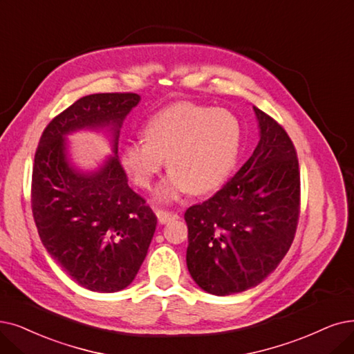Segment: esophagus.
Masks as SVG:
<instances>
[{"mask_svg":"<svg viewBox=\"0 0 354 354\" xmlns=\"http://www.w3.org/2000/svg\"><path fill=\"white\" fill-rule=\"evenodd\" d=\"M155 215H157L160 223H167L171 219H176L178 215L174 214V212H168V210H164V209H157L155 210Z\"/></svg>","mask_w":354,"mask_h":354,"instance_id":"1","label":"esophagus"}]
</instances>
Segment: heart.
Listing matches in <instances>:
<instances>
[{
	"label": "heart",
	"instance_id": "b5f03b06",
	"mask_svg": "<svg viewBox=\"0 0 354 354\" xmlns=\"http://www.w3.org/2000/svg\"><path fill=\"white\" fill-rule=\"evenodd\" d=\"M144 136L124 145L123 167L138 186L148 189L167 158L169 174L157 196L173 201L186 192H212L228 178L241 149L243 128L228 110L181 102L151 116Z\"/></svg>",
	"mask_w": 354,
	"mask_h": 354
}]
</instances>
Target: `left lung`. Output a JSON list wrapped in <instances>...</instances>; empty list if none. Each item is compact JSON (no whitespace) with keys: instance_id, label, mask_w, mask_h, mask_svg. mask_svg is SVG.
Returning <instances> with one entry per match:
<instances>
[{"instance_id":"left-lung-1","label":"left lung","mask_w":354,"mask_h":354,"mask_svg":"<svg viewBox=\"0 0 354 354\" xmlns=\"http://www.w3.org/2000/svg\"><path fill=\"white\" fill-rule=\"evenodd\" d=\"M259 145L210 199L190 206L187 268L212 295L244 292L270 274L289 251L299 219L301 174L286 131L252 107Z\"/></svg>"}]
</instances>
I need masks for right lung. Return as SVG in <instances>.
Wrapping results in <instances>:
<instances>
[{
  "label": "right lung",
  "mask_w": 354,
  "mask_h": 354,
  "mask_svg": "<svg viewBox=\"0 0 354 354\" xmlns=\"http://www.w3.org/2000/svg\"><path fill=\"white\" fill-rule=\"evenodd\" d=\"M135 93L86 95L53 118L40 136L32 176V212L50 257L82 288L118 292L144 263L157 216L135 193L119 161L124 118ZM80 129H107L113 153L94 172L68 160L66 138Z\"/></svg>",
  "instance_id": "obj_1"
}]
</instances>
